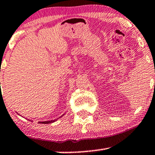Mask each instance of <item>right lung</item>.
Returning <instances> with one entry per match:
<instances>
[{
	"instance_id": "right-lung-1",
	"label": "right lung",
	"mask_w": 155,
	"mask_h": 155,
	"mask_svg": "<svg viewBox=\"0 0 155 155\" xmlns=\"http://www.w3.org/2000/svg\"><path fill=\"white\" fill-rule=\"evenodd\" d=\"M61 117H62V116H61ZM56 120H49V121H44V122H40L41 123V124H51V123H53V122H54V121H55Z\"/></svg>"
}]
</instances>
